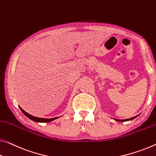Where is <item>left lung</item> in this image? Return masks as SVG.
<instances>
[{
    "label": "left lung",
    "instance_id": "1",
    "mask_svg": "<svg viewBox=\"0 0 156 156\" xmlns=\"http://www.w3.org/2000/svg\"><path fill=\"white\" fill-rule=\"evenodd\" d=\"M138 116V115H137ZM137 116H135L134 117H132V118H130V119H123V120H119V119H115L116 121H117V122H127V121H130V120H133L135 118H136L137 117Z\"/></svg>",
    "mask_w": 156,
    "mask_h": 156
}]
</instances>
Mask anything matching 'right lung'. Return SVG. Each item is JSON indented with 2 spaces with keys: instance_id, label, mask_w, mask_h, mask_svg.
Returning <instances> with one entry per match:
<instances>
[{
  "instance_id": "obj_1",
  "label": "right lung",
  "mask_w": 156,
  "mask_h": 156,
  "mask_svg": "<svg viewBox=\"0 0 156 156\" xmlns=\"http://www.w3.org/2000/svg\"><path fill=\"white\" fill-rule=\"evenodd\" d=\"M20 109L22 111V112H23L24 115L26 116V117H28L29 119H30L31 120H33V121H34V122H51V121H53L58 118V117H55V118H51V119H44V118L36 117H34V116L29 115V114L27 113L26 112H25V111L22 109L21 108H20Z\"/></svg>"
}]
</instances>
